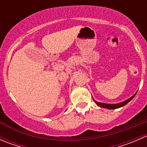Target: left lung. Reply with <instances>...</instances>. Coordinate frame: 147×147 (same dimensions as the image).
Wrapping results in <instances>:
<instances>
[{
  "mask_svg": "<svg viewBox=\"0 0 147 147\" xmlns=\"http://www.w3.org/2000/svg\"><path fill=\"white\" fill-rule=\"evenodd\" d=\"M136 94H137V93H136ZM136 94H134L132 97H130V98L128 99V100H125V101L122 102H120V103H118V104H105V103H101V102H97V101H95L94 99H93V100H94V102H95L99 107H104V108H107V109H117V108H119L121 107H123L125 105H127L129 102H130L133 98H134V96L136 95Z\"/></svg>",
  "mask_w": 147,
  "mask_h": 147,
  "instance_id": "left-lung-1",
  "label": "left lung"
}]
</instances>
